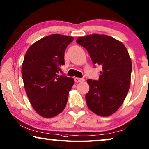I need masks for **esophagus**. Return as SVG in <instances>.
Segmentation results:
<instances>
[{
    "label": "esophagus",
    "instance_id": "1",
    "mask_svg": "<svg viewBox=\"0 0 149 149\" xmlns=\"http://www.w3.org/2000/svg\"><path fill=\"white\" fill-rule=\"evenodd\" d=\"M74 80L76 82H83V81L84 80V78H74Z\"/></svg>",
    "mask_w": 149,
    "mask_h": 149
}]
</instances>
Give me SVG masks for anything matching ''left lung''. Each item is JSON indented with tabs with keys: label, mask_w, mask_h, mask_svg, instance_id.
Returning a JSON list of instances; mask_svg holds the SVG:
<instances>
[{
	"label": "left lung",
	"mask_w": 149,
	"mask_h": 149,
	"mask_svg": "<svg viewBox=\"0 0 149 149\" xmlns=\"http://www.w3.org/2000/svg\"><path fill=\"white\" fill-rule=\"evenodd\" d=\"M76 42L88 51L93 63L102 67L98 80H89L86 104L96 114L108 116L123 103L130 89L132 61L127 49L112 37L93 34L81 37Z\"/></svg>",
	"instance_id": "8db88e82"
}]
</instances>
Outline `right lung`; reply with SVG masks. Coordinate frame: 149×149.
I'll return each mask as SVG.
<instances>
[{
  "label": "right lung",
  "instance_id": "right-lung-1",
  "mask_svg": "<svg viewBox=\"0 0 149 149\" xmlns=\"http://www.w3.org/2000/svg\"><path fill=\"white\" fill-rule=\"evenodd\" d=\"M73 40V37L49 35L32 45L25 54L24 86L32 106L43 117H54L66 106L74 80L58 73L65 65V49Z\"/></svg>",
  "mask_w": 149,
  "mask_h": 149
}]
</instances>
